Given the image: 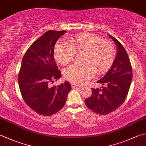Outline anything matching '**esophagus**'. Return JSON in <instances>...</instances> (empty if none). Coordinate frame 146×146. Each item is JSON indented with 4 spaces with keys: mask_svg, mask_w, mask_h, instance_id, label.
<instances>
[{
    "mask_svg": "<svg viewBox=\"0 0 146 146\" xmlns=\"http://www.w3.org/2000/svg\"><path fill=\"white\" fill-rule=\"evenodd\" d=\"M71 88H80V87L78 86V85L72 84V85H71Z\"/></svg>",
    "mask_w": 146,
    "mask_h": 146,
    "instance_id": "1",
    "label": "esophagus"
}]
</instances>
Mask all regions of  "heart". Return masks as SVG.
Segmentation results:
<instances>
[{"mask_svg":"<svg viewBox=\"0 0 146 146\" xmlns=\"http://www.w3.org/2000/svg\"><path fill=\"white\" fill-rule=\"evenodd\" d=\"M66 42H58L54 56L60 64L67 65L75 54H84L82 64H72L63 71L64 78L76 85H82L92 78L94 73L102 75L110 70L115 59V48L112 42L104 40L92 33H84L73 36Z\"/></svg>","mask_w":146,"mask_h":146,"instance_id":"heart-1","label":"heart"}]
</instances>
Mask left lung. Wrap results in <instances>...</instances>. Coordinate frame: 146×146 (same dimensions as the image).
<instances>
[{"instance_id": "8db88e82", "label": "left lung", "mask_w": 146, "mask_h": 146, "mask_svg": "<svg viewBox=\"0 0 146 146\" xmlns=\"http://www.w3.org/2000/svg\"><path fill=\"white\" fill-rule=\"evenodd\" d=\"M117 45L116 58L111 69L98 83L103 86L92 88V94L85 100L87 108L98 115H107L123 103L132 78V68L127 52L122 44L109 35Z\"/></svg>"}]
</instances>
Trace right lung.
<instances>
[{
  "label": "right lung",
  "instance_id": "right-lung-1",
  "mask_svg": "<svg viewBox=\"0 0 146 146\" xmlns=\"http://www.w3.org/2000/svg\"><path fill=\"white\" fill-rule=\"evenodd\" d=\"M66 31H46L30 45L22 59L18 74L20 92L25 103L40 115L51 116L61 110L71 90L68 82L51 86L61 76L54 48Z\"/></svg>",
  "mask_w": 146,
  "mask_h": 146
}]
</instances>
